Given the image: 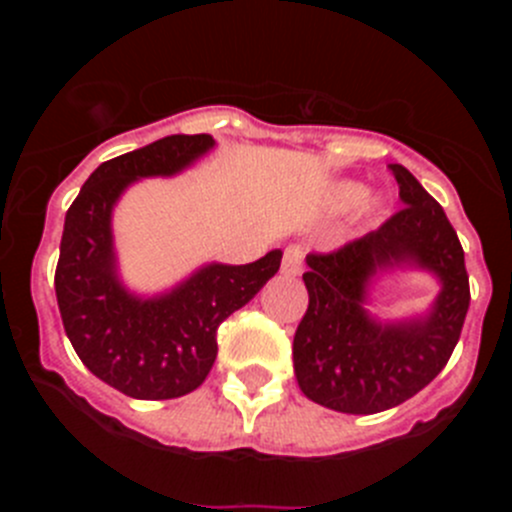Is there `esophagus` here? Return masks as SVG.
I'll list each match as a JSON object with an SVG mask.
<instances>
[{"label": "esophagus", "instance_id": "34e87169", "mask_svg": "<svg viewBox=\"0 0 512 512\" xmlns=\"http://www.w3.org/2000/svg\"><path fill=\"white\" fill-rule=\"evenodd\" d=\"M302 261H305V251H302L300 246L284 248L282 274H287V277H297V274L302 271Z\"/></svg>", "mask_w": 512, "mask_h": 512}]
</instances>
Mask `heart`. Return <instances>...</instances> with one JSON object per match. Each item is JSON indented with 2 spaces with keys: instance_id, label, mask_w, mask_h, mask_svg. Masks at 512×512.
<instances>
[{
  "instance_id": "b5f03b06",
  "label": "heart",
  "mask_w": 512,
  "mask_h": 512,
  "mask_svg": "<svg viewBox=\"0 0 512 512\" xmlns=\"http://www.w3.org/2000/svg\"><path fill=\"white\" fill-rule=\"evenodd\" d=\"M361 194H364V189L359 187V184H341V187L336 189V205L338 207H348V205H356V202L361 200ZM377 207V202L374 200H364V210H374Z\"/></svg>"
}]
</instances>
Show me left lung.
I'll use <instances>...</instances> for the list:
<instances>
[{
  "mask_svg": "<svg viewBox=\"0 0 512 512\" xmlns=\"http://www.w3.org/2000/svg\"><path fill=\"white\" fill-rule=\"evenodd\" d=\"M402 210L372 233L328 253H310L305 318L292 343L300 390L323 408L351 415L390 410L438 377L459 343L469 310V277L443 207L405 166L390 164ZM415 263L442 282L423 319L379 324L365 312L377 270Z\"/></svg>",
  "mask_w": 512,
  "mask_h": 512,
  "instance_id": "8db88e82",
  "label": "left lung"
}]
</instances>
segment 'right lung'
Listing matches in <instances>:
<instances>
[{
	"instance_id": "add662e5",
	"label": "right lung",
	"mask_w": 512,
	"mask_h": 512,
	"mask_svg": "<svg viewBox=\"0 0 512 512\" xmlns=\"http://www.w3.org/2000/svg\"><path fill=\"white\" fill-rule=\"evenodd\" d=\"M215 146L212 135H166L104 161L66 212L56 297L63 328L89 372L135 400H174L197 390L217 356V328L282 264V251L243 266L207 264L166 295L122 287L112 248V207L146 176H171Z\"/></svg>"
}]
</instances>
